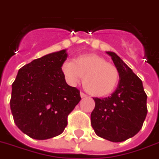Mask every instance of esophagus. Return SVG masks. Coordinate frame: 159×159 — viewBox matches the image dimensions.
I'll return each instance as SVG.
<instances>
[{
  "instance_id": "34e87169",
  "label": "esophagus",
  "mask_w": 159,
  "mask_h": 159,
  "mask_svg": "<svg viewBox=\"0 0 159 159\" xmlns=\"http://www.w3.org/2000/svg\"><path fill=\"white\" fill-rule=\"evenodd\" d=\"M80 96H81V98H85V97H86V96H87V95H85L84 93L80 92Z\"/></svg>"
}]
</instances>
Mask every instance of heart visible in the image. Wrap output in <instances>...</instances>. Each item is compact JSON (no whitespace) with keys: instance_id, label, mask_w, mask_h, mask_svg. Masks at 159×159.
Returning a JSON list of instances; mask_svg holds the SVG:
<instances>
[{"instance_id":"heart-1","label":"heart","mask_w":159,"mask_h":159,"mask_svg":"<svg viewBox=\"0 0 159 159\" xmlns=\"http://www.w3.org/2000/svg\"><path fill=\"white\" fill-rule=\"evenodd\" d=\"M61 70L71 85L78 84L84 76L83 86L85 90L98 97L111 94L120 79L119 71L114 64L94 53L78 56L74 62L67 60L62 64Z\"/></svg>"}]
</instances>
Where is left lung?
<instances>
[{
    "mask_svg": "<svg viewBox=\"0 0 159 159\" xmlns=\"http://www.w3.org/2000/svg\"><path fill=\"white\" fill-rule=\"evenodd\" d=\"M120 74L117 88L111 96L93 98L95 109L90 115L95 134L113 143L123 142L137 134L148 113L147 95L143 82L121 58L107 52Z\"/></svg>",
    "mask_w": 159,
    "mask_h": 159,
    "instance_id": "obj_1",
    "label": "left lung"
}]
</instances>
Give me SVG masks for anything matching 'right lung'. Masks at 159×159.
Wrapping results in <instances>:
<instances>
[{"label":"right lung","instance_id":"add662e5","mask_svg":"<svg viewBox=\"0 0 159 159\" xmlns=\"http://www.w3.org/2000/svg\"><path fill=\"white\" fill-rule=\"evenodd\" d=\"M67 57L64 49L34 59L21 67L13 82L14 122L30 138L45 140L61 134L81 100L80 90L67 84L62 73Z\"/></svg>","mask_w":159,"mask_h":159}]
</instances>
